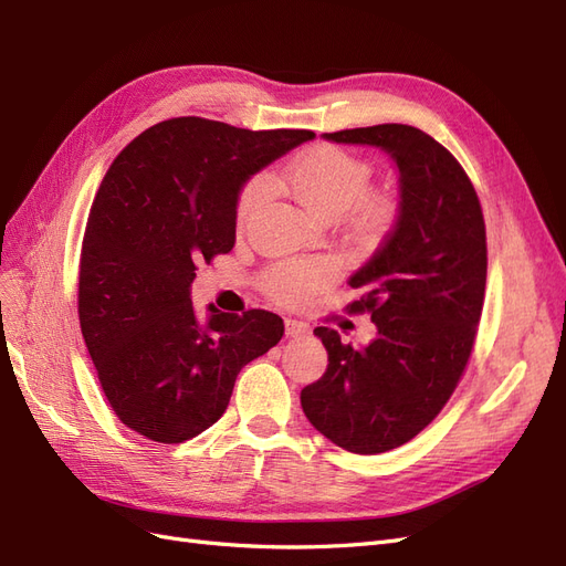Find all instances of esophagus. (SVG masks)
I'll return each instance as SVG.
<instances>
[{
    "mask_svg": "<svg viewBox=\"0 0 566 566\" xmlns=\"http://www.w3.org/2000/svg\"><path fill=\"white\" fill-rule=\"evenodd\" d=\"M285 335H287V337H304V335H310V325L302 323V321H295V318H287V321H285Z\"/></svg>",
    "mask_w": 566,
    "mask_h": 566,
    "instance_id": "esophagus-1",
    "label": "esophagus"
}]
</instances>
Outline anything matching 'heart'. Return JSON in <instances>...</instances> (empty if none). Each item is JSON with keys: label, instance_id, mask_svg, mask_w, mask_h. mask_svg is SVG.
I'll return each mask as SVG.
<instances>
[{"label": "heart", "instance_id": "1", "mask_svg": "<svg viewBox=\"0 0 566 566\" xmlns=\"http://www.w3.org/2000/svg\"><path fill=\"white\" fill-rule=\"evenodd\" d=\"M279 181L306 212L314 217H337L364 196L370 181V165L337 146H314L290 160ZM269 198L266 179H252L238 198V221L248 224ZM394 205L385 196H368L358 210V221L368 231L389 224ZM335 260H293L273 264L262 279L266 295L281 304H302L337 279Z\"/></svg>", "mask_w": 566, "mask_h": 566}]
</instances>
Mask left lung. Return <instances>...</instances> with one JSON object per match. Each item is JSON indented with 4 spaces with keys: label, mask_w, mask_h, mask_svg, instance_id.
I'll list each match as a JSON object with an SVG mask.
<instances>
[{
    "label": "left lung",
    "mask_w": 566,
    "mask_h": 566,
    "mask_svg": "<svg viewBox=\"0 0 566 566\" xmlns=\"http://www.w3.org/2000/svg\"><path fill=\"white\" fill-rule=\"evenodd\" d=\"M323 139L380 148L399 169L394 227L347 281L364 293L352 310H368L378 333L354 349L316 328L328 368L300 394L323 437L373 455L424 430L465 370L484 304L486 229L465 169L422 129L387 123Z\"/></svg>",
    "instance_id": "left-lung-1"
}]
</instances>
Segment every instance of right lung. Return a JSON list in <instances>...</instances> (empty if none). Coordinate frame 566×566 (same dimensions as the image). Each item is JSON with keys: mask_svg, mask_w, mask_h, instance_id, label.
I'll return each instance as SVG.
<instances>
[{"mask_svg": "<svg viewBox=\"0 0 566 566\" xmlns=\"http://www.w3.org/2000/svg\"><path fill=\"white\" fill-rule=\"evenodd\" d=\"M202 117L146 129L101 181L80 256V328L108 403L129 430L181 443L212 427L238 373L283 337V318L191 302L196 264L231 252L252 175L314 139Z\"/></svg>", "mask_w": 566, "mask_h": 566, "instance_id": "right-lung-1", "label": "right lung"}]
</instances>
